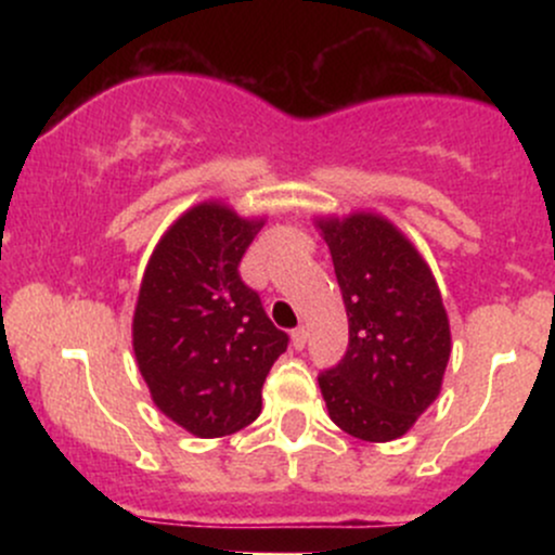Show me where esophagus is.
<instances>
[{"mask_svg":"<svg viewBox=\"0 0 555 555\" xmlns=\"http://www.w3.org/2000/svg\"><path fill=\"white\" fill-rule=\"evenodd\" d=\"M305 341H308V331H305L302 326L292 331V347H295V349H302V347H305Z\"/></svg>","mask_w":555,"mask_h":555,"instance_id":"esophagus-1","label":"esophagus"}]
</instances>
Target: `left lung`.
Here are the masks:
<instances>
[{"label": "left lung", "mask_w": 555, "mask_h": 555, "mask_svg": "<svg viewBox=\"0 0 555 555\" xmlns=\"http://www.w3.org/2000/svg\"><path fill=\"white\" fill-rule=\"evenodd\" d=\"M349 318L344 360L321 373L328 417L360 441L401 438L438 399L451 328L430 266L375 211L315 216Z\"/></svg>", "instance_id": "8db88e82"}]
</instances>
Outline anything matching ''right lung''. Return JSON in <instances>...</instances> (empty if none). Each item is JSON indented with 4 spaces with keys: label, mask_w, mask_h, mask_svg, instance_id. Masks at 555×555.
Returning a JSON list of instances; mask_svg holds the SVG:
<instances>
[{
    "label": "right lung",
    "mask_w": 555,
    "mask_h": 555,
    "mask_svg": "<svg viewBox=\"0 0 555 555\" xmlns=\"http://www.w3.org/2000/svg\"><path fill=\"white\" fill-rule=\"evenodd\" d=\"M221 201L177 216L151 253L132 313V352L162 415L197 438L260 415V388L286 334L242 284L240 260L263 227Z\"/></svg>",
    "instance_id": "1"
}]
</instances>
